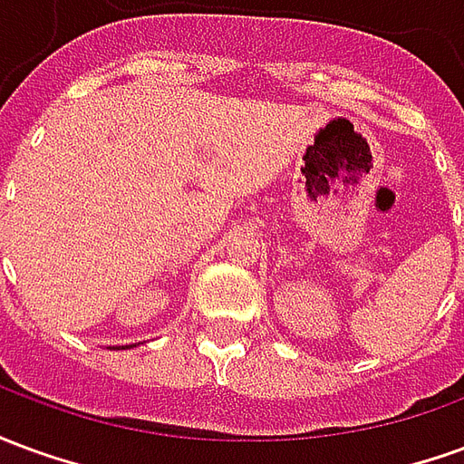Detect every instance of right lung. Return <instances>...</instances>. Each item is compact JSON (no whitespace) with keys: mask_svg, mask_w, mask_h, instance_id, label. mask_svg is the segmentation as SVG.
I'll list each match as a JSON object with an SVG mask.
<instances>
[{"mask_svg":"<svg viewBox=\"0 0 464 464\" xmlns=\"http://www.w3.org/2000/svg\"><path fill=\"white\" fill-rule=\"evenodd\" d=\"M119 348H129V345H119ZM119 348H116V350H119ZM131 348H133V345H131Z\"/></svg>","mask_w":464,"mask_h":464,"instance_id":"1","label":"right lung"}]
</instances>
